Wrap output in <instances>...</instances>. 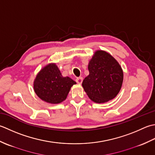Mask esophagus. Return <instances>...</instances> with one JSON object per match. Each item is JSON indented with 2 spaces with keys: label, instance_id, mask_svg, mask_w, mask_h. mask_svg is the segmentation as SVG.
Wrapping results in <instances>:
<instances>
[{
  "label": "esophagus",
  "instance_id": "34e87169",
  "mask_svg": "<svg viewBox=\"0 0 155 155\" xmlns=\"http://www.w3.org/2000/svg\"><path fill=\"white\" fill-rule=\"evenodd\" d=\"M82 81H83V78H78L76 79V82L78 84H81L82 83Z\"/></svg>",
  "mask_w": 155,
  "mask_h": 155
}]
</instances>
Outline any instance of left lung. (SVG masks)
<instances>
[{"label":"left lung","mask_w":155,"mask_h":155,"mask_svg":"<svg viewBox=\"0 0 155 155\" xmlns=\"http://www.w3.org/2000/svg\"><path fill=\"white\" fill-rule=\"evenodd\" d=\"M89 75L82 82V87L89 98L98 104L108 102L116 97L124 79L119 63L103 50H97L88 64Z\"/></svg>","instance_id":"8db88e82"}]
</instances>
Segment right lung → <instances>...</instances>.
<instances>
[{"mask_svg":"<svg viewBox=\"0 0 155 155\" xmlns=\"http://www.w3.org/2000/svg\"><path fill=\"white\" fill-rule=\"evenodd\" d=\"M76 82L69 77H64L55 63L43 67L33 82L34 91L41 100L57 104L64 101Z\"/></svg>","mask_w":155,"mask_h":155,"instance_id":"1","label":"right lung"}]
</instances>
